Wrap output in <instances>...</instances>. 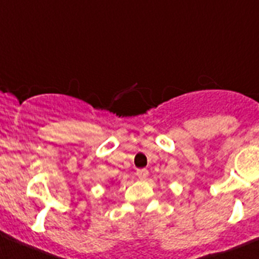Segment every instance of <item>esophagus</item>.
<instances>
[{"instance_id":"34e87169","label":"esophagus","mask_w":259,"mask_h":259,"mask_svg":"<svg viewBox=\"0 0 259 259\" xmlns=\"http://www.w3.org/2000/svg\"><path fill=\"white\" fill-rule=\"evenodd\" d=\"M148 174H149V171L146 170V169H139V170L137 171V177L140 180H144L148 178Z\"/></svg>"}]
</instances>
